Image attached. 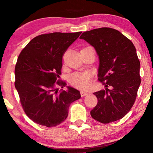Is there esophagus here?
<instances>
[{
    "label": "esophagus",
    "instance_id": "1",
    "mask_svg": "<svg viewBox=\"0 0 153 153\" xmlns=\"http://www.w3.org/2000/svg\"><path fill=\"white\" fill-rule=\"evenodd\" d=\"M88 93V92H85V91H81V97H84V96L87 95Z\"/></svg>",
    "mask_w": 153,
    "mask_h": 153
}]
</instances>
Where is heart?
Here are the masks:
<instances>
[{
	"instance_id": "heart-1",
	"label": "heart",
	"mask_w": 153,
	"mask_h": 153,
	"mask_svg": "<svg viewBox=\"0 0 153 153\" xmlns=\"http://www.w3.org/2000/svg\"><path fill=\"white\" fill-rule=\"evenodd\" d=\"M72 85L80 89H86L91 85V76L87 72H74L69 77Z\"/></svg>"
}]
</instances>
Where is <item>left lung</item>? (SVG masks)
I'll use <instances>...</instances> for the list:
<instances>
[{"label":"left lung","mask_w":153,"mask_h":153,"mask_svg":"<svg viewBox=\"0 0 153 153\" xmlns=\"http://www.w3.org/2000/svg\"><path fill=\"white\" fill-rule=\"evenodd\" d=\"M80 39L96 50L100 60L98 80L105 85V90L94 93L98 102L91 111L92 118L104 124L120 120L132 107L141 84L140 62L134 45L111 28L85 31Z\"/></svg>","instance_id":"obj_1"}]
</instances>
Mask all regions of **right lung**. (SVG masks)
I'll use <instances>...</instances> for the list:
<instances>
[{
    "label": "right lung",
    "instance_id": "add662e5",
    "mask_svg": "<svg viewBox=\"0 0 153 153\" xmlns=\"http://www.w3.org/2000/svg\"><path fill=\"white\" fill-rule=\"evenodd\" d=\"M81 32L52 33L35 37L19 56L15 66L14 85L25 113L33 122L51 127L65 121L69 106L81 97L70 86L58 91L62 56Z\"/></svg>",
    "mask_w": 153,
    "mask_h": 153
}]
</instances>
